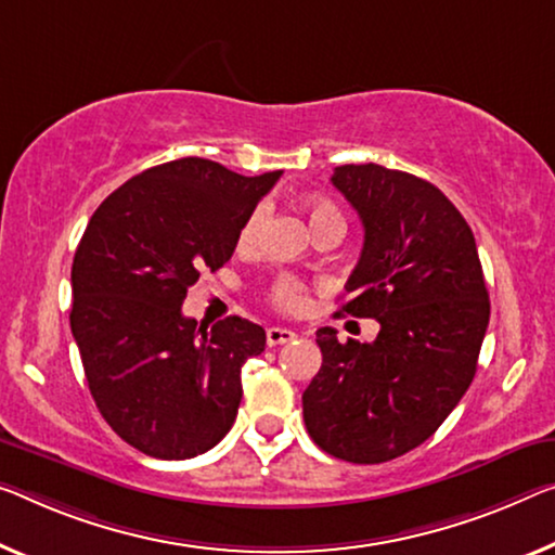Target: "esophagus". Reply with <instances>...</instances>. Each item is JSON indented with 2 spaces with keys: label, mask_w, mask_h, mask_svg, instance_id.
Returning <instances> with one entry per match:
<instances>
[{
  "label": "esophagus",
  "mask_w": 555,
  "mask_h": 555,
  "mask_svg": "<svg viewBox=\"0 0 555 555\" xmlns=\"http://www.w3.org/2000/svg\"><path fill=\"white\" fill-rule=\"evenodd\" d=\"M266 337H268V345H270V347H278V345L293 343V339H295L297 335H295L293 330H287V327H268Z\"/></svg>",
  "instance_id": "obj_1"
}]
</instances>
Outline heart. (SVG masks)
<instances>
[{
    "label": "heart",
    "instance_id": "1",
    "mask_svg": "<svg viewBox=\"0 0 555 555\" xmlns=\"http://www.w3.org/2000/svg\"><path fill=\"white\" fill-rule=\"evenodd\" d=\"M305 212H307V220H310L312 230L320 225H327V223L343 225V216H339V210L332 206L330 201L305 203ZM266 223H268V206L262 203V206L255 208L250 216L245 218L241 233H237V243H241L243 248H250V245L260 241L262 230H266ZM270 300H272V305L280 307V310L297 312L305 305V287H302V283H297L295 278H280L270 289Z\"/></svg>",
    "mask_w": 555,
    "mask_h": 555
}]
</instances>
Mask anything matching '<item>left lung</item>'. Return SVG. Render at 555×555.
<instances>
[{
	"instance_id": "obj_1",
	"label": "left lung",
	"mask_w": 555,
	"mask_h": 555,
	"mask_svg": "<svg viewBox=\"0 0 555 555\" xmlns=\"http://www.w3.org/2000/svg\"><path fill=\"white\" fill-rule=\"evenodd\" d=\"M332 185L364 228L339 312L374 318L379 335L339 343L318 330L322 366L302 414L322 451L382 464L429 439L472 385L489 289L472 228L437 185L377 164L337 166Z\"/></svg>"
}]
</instances>
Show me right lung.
Returning <instances> with one entry per match:
<instances>
[{"label":"right lung","mask_w":555,"mask_h":555,"mask_svg":"<svg viewBox=\"0 0 555 555\" xmlns=\"http://www.w3.org/2000/svg\"><path fill=\"white\" fill-rule=\"evenodd\" d=\"M280 176L178 158L126 181L83 230L72 332L101 416L143 454L198 456L235 422L241 370L266 349V330L235 314L208 330L181 305L203 270L230 260L245 218Z\"/></svg>","instance_id":"obj_1"}]
</instances>
